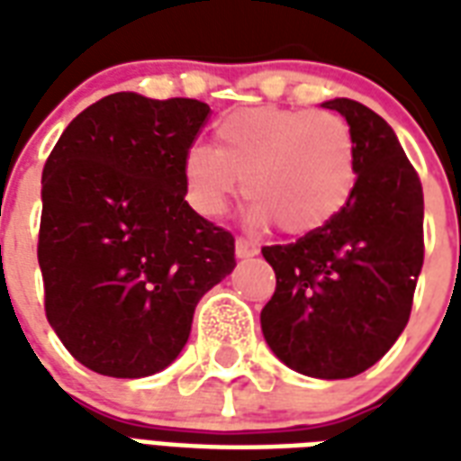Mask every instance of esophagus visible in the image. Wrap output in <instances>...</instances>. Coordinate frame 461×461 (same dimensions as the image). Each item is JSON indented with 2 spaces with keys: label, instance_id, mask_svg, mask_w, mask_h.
Returning <instances> with one entry per match:
<instances>
[{
  "label": "esophagus",
  "instance_id": "1",
  "mask_svg": "<svg viewBox=\"0 0 461 461\" xmlns=\"http://www.w3.org/2000/svg\"><path fill=\"white\" fill-rule=\"evenodd\" d=\"M234 251H237L240 259H249V257H257V254H259V247L251 240H247V237H237V241H234Z\"/></svg>",
  "mask_w": 461,
  "mask_h": 461
}]
</instances>
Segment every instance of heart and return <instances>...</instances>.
<instances>
[{"instance_id":"obj_1","label":"heart","mask_w":461,"mask_h":461,"mask_svg":"<svg viewBox=\"0 0 461 461\" xmlns=\"http://www.w3.org/2000/svg\"><path fill=\"white\" fill-rule=\"evenodd\" d=\"M353 131L343 115L257 105L227 113L214 128V150L185 155L192 204L221 217L244 187L249 221H271L289 237L323 230L339 217L357 177Z\"/></svg>"}]
</instances>
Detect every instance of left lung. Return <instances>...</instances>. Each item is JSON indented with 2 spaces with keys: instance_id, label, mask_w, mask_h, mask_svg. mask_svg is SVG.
Masks as SVG:
<instances>
[{
  "instance_id": "left-lung-1",
  "label": "left lung",
  "mask_w": 461,
  "mask_h": 461,
  "mask_svg": "<svg viewBox=\"0 0 461 461\" xmlns=\"http://www.w3.org/2000/svg\"><path fill=\"white\" fill-rule=\"evenodd\" d=\"M323 105L353 131L356 187L323 230L261 249L276 274L261 330L291 370L340 380L375 366L407 326L425 259V200L412 162L375 111L350 98Z\"/></svg>"
}]
</instances>
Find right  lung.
<instances>
[{
    "mask_svg": "<svg viewBox=\"0 0 461 461\" xmlns=\"http://www.w3.org/2000/svg\"><path fill=\"white\" fill-rule=\"evenodd\" d=\"M207 118L194 98L122 91L76 115L46 160L36 249L46 319L94 373L170 366L197 301L237 267L234 237L185 200V155Z\"/></svg>",
    "mask_w": 461,
    "mask_h": 461,
    "instance_id": "right-lung-1",
    "label": "right lung"
}]
</instances>
